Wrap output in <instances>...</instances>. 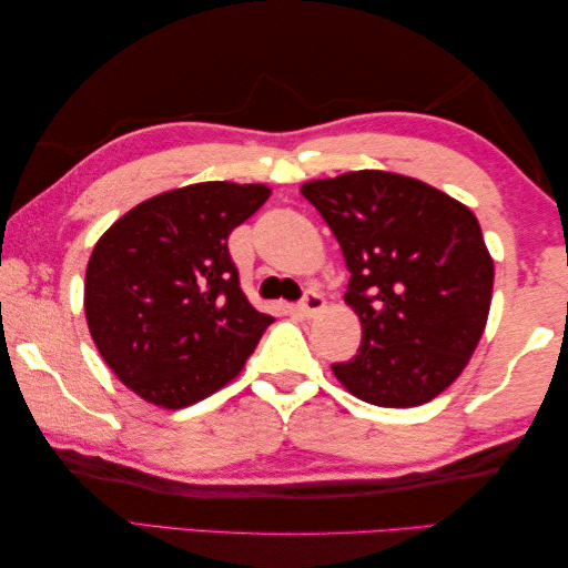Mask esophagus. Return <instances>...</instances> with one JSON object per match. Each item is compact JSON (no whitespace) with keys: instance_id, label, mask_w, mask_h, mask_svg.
Segmentation results:
<instances>
[{"instance_id":"obj_1","label":"esophagus","mask_w":568,"mask_h":568,"mask_svg":"<svg viewBox=\"0 0 568 568\" xmlns=\"http://www.w3.org/2000/svg\"><path fill=\"white\" fill-rule=\"evenodd\" d=\"M296 310H300V314L302 317H317V314L324 310V296L320 294V292H306L304 294V300L300 302V306H296Z\"/></svg>"}]
</instances>
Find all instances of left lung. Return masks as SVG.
Instances as JSON below:
<instances>
[{"label": "left lung", "instance_id": "left-lung-1", "mask_svg": "<svg viewBox=\"0 0 568 568\" xmlns=\"http://www.w3.org/2000/svg\"><path fill=\"white\" fill-rule=\"evenodd\" d=\"M349 268L345 302L362 345L332 372L379 407L430 403L455 383L486 329L494 296L478 219L433 185L387 171H355L302 185Z\"/></svg>", "mask_w": 568, "mask_h": 568}]
</instances>
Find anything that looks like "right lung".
Listing matches in <instances>:
<instances>
[{
	"instance_id": "right-lung-1",
	"label": "right lung",
	"mask_w": 568,
	"mask_h": 568,
	"mask_svg": "<svg viewBox=\"0 0 568 568\" xmlns=\"http://www.w3.org/2000/svg\"><path fill=\"white\" fill-rule=\"evenodd\" d=\"M262 183L165 191L92 248L85 317L108 367L145 403L179 410L234 379L264 329L239 286L229 234L264 206Z\"/></svg>"
}]
</instances>
